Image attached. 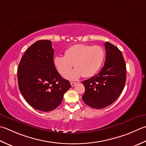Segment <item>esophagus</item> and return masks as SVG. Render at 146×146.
Here are the masks:
<instances>
[{
	"mask_svg": "<svg viewBox=\"0 0 146 146\" xmlns=\"http://www.w3.org/2000/svg\"><path fill=\"white\" fill-rule=\"evenodd\" d=\"M76 84V82H71V85L72 87H74L75 86V85Z\"/></svg>",
	"mask_w": 146,
	"mask_h": 146,
	"instance_id": "34e87169",
	"label": "esophagus"
}]
</instances>
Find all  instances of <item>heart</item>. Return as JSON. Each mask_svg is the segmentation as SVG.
<instances>
[{
    "mask_svg": "<svg viewBox=\"0 0 146 146\" xmlns=\"http://www.w3.org/2000/svg\"><path fill=\"white\" fill-rule=\"evenodd\" d=\"M104 58V50L99 45L76 44L65 50L64 56H56L54 64L63 77L66 76L74 65L76 69L67 78L75 80L82 76L84 78L93 76L101 68Z\"/></svg>",
    "mask_w": 146,
    "mask_h": 146,
    "instance_id": "b5f03b06",
    "label": "heart"
}]
</instances>
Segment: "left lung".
<instances>
[{"mask_svg": "<svg viewBox=\"0 0 146 146\" xmlns=\"http://www.w3.org/2000/svg\"><path fill=\"white\" fill-rule=\"evenodd\" d=\"M104 66L96 75L83 82L85 91L83 101L88 106L102 109L113 103L126 82V64L118 47L106 42Z\"/></svg>", "mask_w": 146, "mask_h": 146, "instance_id": "obj_1", "label": "left lung"}]
</instances>
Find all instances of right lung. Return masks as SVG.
<instances>
[{"label": "right lung", "instance_id": "obj_1", "mask_svg": "<svg viewBox=\"0 0 146 146\" xmlns=\"http://www.w3.org/2000/svg\"><path fill=\"white\" fill-rule=\"evenodd\" d=\"M54 52L50 40L36 41L26 51L18 68L20 92L31 107L44 112L58 107L71 87L54 66Z\"/></svg>", "mask_w": 146, "mask_h": 146}]
</instances>
